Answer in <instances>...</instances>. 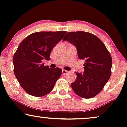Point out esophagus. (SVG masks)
Segmentation results:
<instances>
[{
  "label": "esophagus",
  "mask_w": 127,
  "mask_h": 127,
  "mask_svg": "<svg viewBox=\"0 0 127 127\" xmlns=\"http://www.w3.org/2000/svg\"><path fill=\"white\" fill-rule=\"evenodd\" d=\"M62 74H64V75H66V74L68 73V71L67 70H64V69H63V70H62Z\"/></svg>",
  "instance_id": "34e87169"
}]
</instances>
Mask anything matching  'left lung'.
I'll use <instances>...</instances> for the list:
<instances>
[{
  "instance_id": "left-lung-1",
  "label": "left lung",
  "mask_w": 127,
  "mask_h": 127,
  "mask_svg": "<svg viewBox=\"0 0 127 127\" xmlns=\"http://www.w3.org/2000/svg\"><path fill=\"white\" fill-rule=\"evenodd\" d=\"M65 40L76 47L79 58L85 61L84 72H76L77 77L71 84L72 89L81 98H93L102 91L110 79L112 56L100 39L91 33L68 32L63 39Z\"/></svg>"
}]
</instances>
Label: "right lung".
<instances>
[{"label": "right lung", "mask_w": 127, "mask_h": 127, "mask_svg": "<svg viewBox=\"0 0 127 127\" xmlns=\"http://www.w3.org/2000/svg\"><path fill=\"white\" fill-rule=\"evenodd\" d=\"M66 33L63 31L33 33L19 44L13 57L14 73L28 94L40 97L53 90L62 70L44 66L42 60H50L52 50Z\"/></svg>", "instance_id": "obj_1"}]
</instances>
